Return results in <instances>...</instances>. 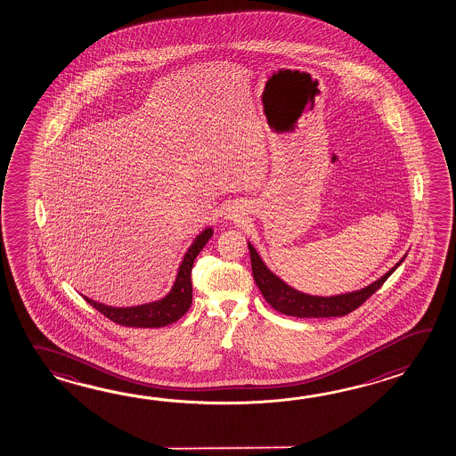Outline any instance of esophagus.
Instances as JSON below:
<instances>
[{
	"label": "esophagus",
	"mask_w": 456,
	"mask_h": 456,
	"mask_svg": "<svg viewBox=\"0 0 456 456\" xmlns=\"http://www.w3.org/2000/svg\"><path fill=\"white\" fill-rule=\"evenodd\" d=\"M224 219L227 221H235V223H240L245 216V208L240 203L233 201L224 208Z\"/></svg>",
	"instance_id": "obj_1"
}]
</instances>
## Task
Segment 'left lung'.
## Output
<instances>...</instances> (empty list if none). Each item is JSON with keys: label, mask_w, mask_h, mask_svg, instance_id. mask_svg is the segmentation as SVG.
Listing matches in <instances>:
<instances>
[{"label": "left lung", "mask_w": 456, "mask_h": 456, "mask_svg": "<svg viewBox=\"0 0 456 456\" xmlns=\"http://www.w3.org/2000/svg\"><path fill=\"white\" fill-rule=\"evenodd\" d=\"M250 250L251 271L256 286L261 290L263 297L271 307L276 308L281 314L297 318H325V316H343L351 314L353 310L362 305L367 298L380 289L381 284L390 278L395 270L400 266L406 258V255L401 258L390 271H387L380 279L373 281L372 284L336 296H310L305 292H300L297 289L290 288L288 282L276 276L273 271L261 260L260 253L248 242Z\"/></svg>", "instance_id": "obj_1"}]
</instances>
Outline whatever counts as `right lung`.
<instances>
[{
    "label": "right lung",
    "instance_id": "obj_1",
    "mask_svg": "<svg viewBox=\"0 0 456 456\" xmlns=\"http://www.w3.org/2000/svg\"><path fill=\"white\" fill-rule=\"evenodd\" d=\"M213 227H206L205 231L196 235L195 240L188 247V250L182 258L172 289L164 297L152 300L148 304H141V305H131V307H113L86 296L84 298L95 310H99L101 314L118 325L134 326V328H162L177 322L178 318L185 315L191 305V300H193L191 268L198 253L205 248L206 243L213 237Z\"/></svg>",
    "mask_w": 456,
    "mask_h": 456
}]
</instances>
